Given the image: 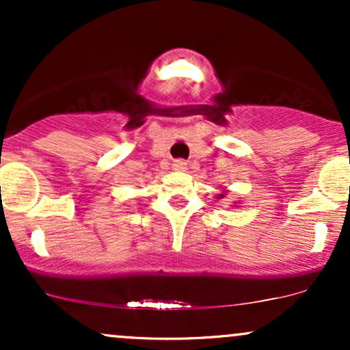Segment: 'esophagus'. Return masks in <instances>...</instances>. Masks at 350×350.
<instances>
[{
	"mask_svg": "<svg viewBox=\"0 0 350 350\" xmlns=\"http://www.w3.org/2000/svg\"><path fill=\"white\" fill-rule=\"evenodd\" d=\"M186 166H187V163L184 161V159H176V161L172 163L174 171H186Z\"/></svg>",
	"mask_w": 350,
	"mask_h": 350,
	"instance_id": "1",
	"label": "esophagus"
}]
</instances>
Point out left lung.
Here are the masks:
<instances>
[{
  "instance_id": "left-lung-1",
  "label": "left lung",
  "mask_w": 350,
  "mask_h": 350,
  "mask_svg": "<svg viewBox=\"0 0 350 350\" xmlns=\"http://www.w3.org/2000/svg\"><path fill=\"white\" fill-rule=\"evenodd\" d=\"M226 192H227V191H224L222 194H219V198H217V199H224V198H226Z\"/></svg>"
}]
</instances>
